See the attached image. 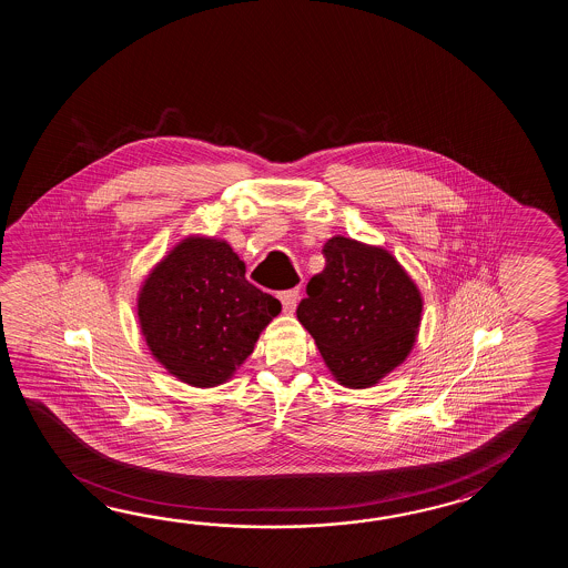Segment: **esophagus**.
I'll return each mask as SVG.
<instances>
[{
  "label": "esophagus",
  "mask_w": 568,
  "mask_h": 568,
  "mask_svg": "<svg viewBox=\"0 0 568 568\" xmlns=\"http://www.w3.org/2000/svg\"><path fill=\"white\" fill-rule=\"evenodd\" d=\"M298 294H301L298 288L286 290V292L280 294L284 313H294V308H296V304H298Z\"/></svg>",
  "instance_id": "obj_1"
}]
</instances>
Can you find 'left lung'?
<instances>
[{
  "label": "left lung",
  "instance_id": "obj_1",
  "mask_svg": "<svg viewBox=\"0 0 568 568\" xmlns=\"http://www.w3.org/2000/svg\"><path fill=\"white\" fill-rule=\"evenodd\" d=\"M323 255L325 270L308 282L296 316L341 386H374L410 353L420 292L382 247L337 235Z\"/></svg>",
  "mask_w": 568,
  "mask_h": 568
}]
</instances>
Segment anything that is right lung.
I'll use <instances>...</instances> for the list:
<instances>
[{
  "mask_svg": "<svg viewBox=\"0 0 568 568\" xmlns=\"http://www.w3.org/2000/svg\"><path fill=\"white\" fill-rule=\"evenodd\" d=\"M282 304L245 280L230 243L186 237L158 264L138 296L152 355L194 387L227 382Z\"/></svg>",
  "mask_w": 568,
  "mask_h": 568,
  "instance_id": "right-lung-1",
  "label": "right lung"
}]
</instances>
